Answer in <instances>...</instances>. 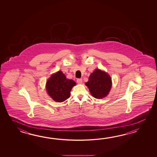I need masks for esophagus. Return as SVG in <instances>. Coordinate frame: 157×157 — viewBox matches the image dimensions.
Listing matches in <instances>:
<instances>
[{
	"label": "esophagus",
	"instance_id": "34e87169",
	"mask_svg": "<svg viewBox=\"0 0 157 157\" xmlns=\"http://www.w3.org/2000/svg\"><path fill=\"white\" fill-rule=\"evenodd\" d=\"M77 83H79V84H81V83H82V78H78L77 80Z\"/></svg>",
	"mask_w": 157,
	"mask_h": 157
}]
</instances>
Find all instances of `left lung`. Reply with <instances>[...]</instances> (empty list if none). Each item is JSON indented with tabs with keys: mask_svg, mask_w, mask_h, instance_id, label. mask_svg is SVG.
Listing matches in <instances>:
<instances>
[{
	"mask_svg": "<svg viewBox=\"0 0 157 157\" xmlns=\"http://www.w3.org/2000/svg\"><path fill=\"white\" fill-rule=\"evenodd\" d=\"M85 84L94 98L101 99L109 93L112 86V80L109 75L97 69L90 75L88 82Z\"/></svg>",
	"mask_w": 157,
	"mask_h": 157,
	"instance_id": "1",
	"label": "left lung"
}]
</instances>
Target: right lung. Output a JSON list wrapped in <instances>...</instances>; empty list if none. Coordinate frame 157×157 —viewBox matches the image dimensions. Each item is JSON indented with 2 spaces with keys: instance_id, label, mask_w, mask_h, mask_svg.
<instances>
[{
  "instance_id": "1",
  "label": "right lung",
  "mask_w": 157,
  "mask_h": 157,
  "mask_svg": "<svg viewBox=\"0 0 157 157\" xmlns=\"http://www.w3.org/2000/svg\"><path fill=\"white\" fill-rule=\"evenodd\" d=\"M76 85L74 80L67 79L62 71L52 75L46 85L48 93L54 101L63 102L70 97L72 87Z\"/></svg>"
}]
</instances>
